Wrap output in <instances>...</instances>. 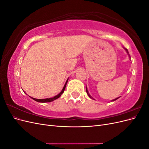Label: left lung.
Wrapping results in <instances>:
<instances>
[{"label":"left lung","instance_id":"left-lung-1","mask_svg":"<svg viewBox=\"0 0 149 149\" xmlns=\"http://www.w3.org/2000/svg\"><path fill=\"white\" fill-rule=\"evenodd\" d=\"M124 49H125V50L126 51V52H127V54H128V55H129V58H130V55H129V52H128V50H127V49H126V48H124ZM86 93H87V94H88V95L89 96V97H90V98H91V99H93V100H94V99L91 96V95H90V94H89V93H88V89H87V87H86ZM119 97H118V98H116V99H114V100H112L111 101V102L112 101H116V100H118V99L119 98Z\"/></svg>","mask_w":149,"mask_h":149}]
</instances>
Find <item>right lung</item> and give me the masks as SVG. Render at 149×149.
<instances>
[{
  "label": "right lung",
  "mask_w": 149,
  "mask_h": 149,
  "mask_svg": "<svg viewBox=\"0 0 149 149\" xmlns=\"http://www.w3.org/2000/svg\"><path fill=\"white\" fill-rule=\"evenodd\" d=\"M68 81V79H67L66 82V83H65V84L64 86V87H63V89H62V91L59 94H58V95H56L55 96H54L53 97H50V98H46V99H36V98H33V97H31V99H33V100H35V101H37V102H52V101H53L54 100H56V99L59 98L61 96V94L64 93V91H65V88H66V86Z\"/></svg>",
  "instance_id": "obj_1"
}]
</instances>
